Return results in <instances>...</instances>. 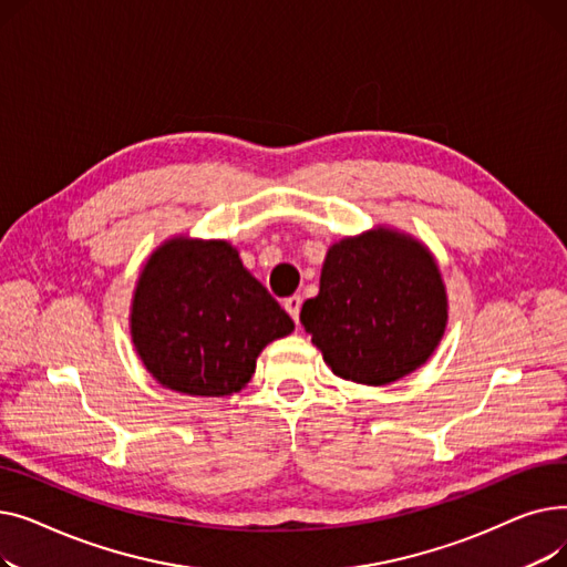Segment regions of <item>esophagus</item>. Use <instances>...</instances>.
<instances>
[{"instance_id": "34e87169", "label": "esophagus", "mask_w": 567, "mask_h": 567, "mask_svg": "<svg viewBox=\"0 0 567 567\" xmlns=\"http://www.w3.org/2000/svg\"><path fill=\"white\" fill-rule=\"evenodd\" d=\"M285 310L289 312V317L296 321V323H299V315H301V306H303V299H301V296H289V299H285Z\"/></svg>"}]
</instances>
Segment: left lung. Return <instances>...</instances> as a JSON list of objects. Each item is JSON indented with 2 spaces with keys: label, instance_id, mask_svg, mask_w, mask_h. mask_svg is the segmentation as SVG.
I'll return each instance as SVG.
<instances>
[{
  "label": "left lung",
  "instance_id": "obj_1",
  "mask_svg": "<svg viewBox=\"0 0 567 567\" xmlns=\"http://www.w3.org/2000/svg\"><path fill=\"white\" fill-rule=\"evenodd\" d=\"M301 323L333 374L385 385L427 363L449 323V299L432 252L377 227L329 248Z\"/></svg>",
  "mask_w": 567,
  "mask_h": 567
}]
</instances>
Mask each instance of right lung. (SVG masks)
<instances>
[{
  "instance_id": "right-lung-1",
  "label": "right lung",
  "mask_w": 567,
  "mask_h": 567,
  "mask_svg": "<svg viewBox=\"0 0 567 567\" xmlns=\"http://www.w3.org/2000/svg\"><path fill=\"white\" fill-rule=\"evenodd\" d=\"M291 331V317L227 241L169 238L146 259L133 293L135 351L176 393L241 391L261 349Z\"/></svg>"
}]
</instances>
